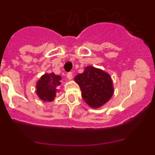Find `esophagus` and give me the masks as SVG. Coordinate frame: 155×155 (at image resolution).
Masks as SVG:
<instances>
[{
	"instance_id": "34e87169",
	"label": "esophagus",
	"mask_w": 155,
	"mask_h": 155,
	"mask_svg": "<svg viewBox=\"0 0 155 155\" xmlns=\"http://www.w3.org/2000/svg\"><path fill=\"white\" fill-rule=\"evenodd\" d=\"M67 77H68V78L69 79V80H71V79L73 78V73H72V72H69V73H68V74H67Z\"/></svg>"
}]
</instances>
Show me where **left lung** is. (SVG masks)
<instances>
[{
	"instance_id": "obj_1",
	"label": "left lung",
	"mask_w": 155,
	"mask_h": 155,
	"mask_svg": "<svg viewBox=\"0 0 155 155\" xmlns=\"http://www.w3.org/2000/svg\"><path fill=\"white\" fill-rule=\"evenodd\" d=\"M81 90L84 102L92 108H99L113 94V81L109 74L94 67H87L74 78Z\"/></svg>"
}]
</instances>
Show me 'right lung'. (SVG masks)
<instances>
[{
	"label": "right lung",
	"mask_w": 155,
	"mask_h": 155,
	"mask_svg": "<svg viewBox=\"0 0 155 155\" xmlns=\"http://www.w3.org/2000/svg\"><path fill=\"white\" fill-rule=\"evenodd\" d=\"M61 77L53 73L42 75L36 84V93L39 98L52 102L56 97L57 88L61 84Z\"/></svg>",
	"instance_id": "right-lung-1"
}]
</instances>
